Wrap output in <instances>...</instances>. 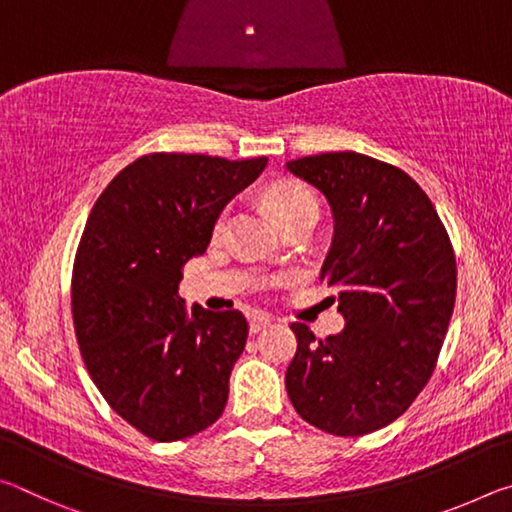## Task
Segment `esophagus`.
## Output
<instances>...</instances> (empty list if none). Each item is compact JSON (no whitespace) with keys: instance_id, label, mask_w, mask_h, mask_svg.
<instances>
[{"instance_id":"34e87169","label":"esophagus","mask_w":512,"mask_h":512,"mask_svg":"<svg viewBox=\"0 0 512 512\" xmlns=\"http://www.w3.org/2000/svg\"><path fill=\"white\" fill-rule=\"evenodd\" d=\"M268 325H271V318H268V316H264V314L250 316V334H259Z\"/></svg>"}]
</instances>
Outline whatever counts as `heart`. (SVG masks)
Returning <instances> with one entry per match:
<instances>
[{"instance_id":"obj_1","label":"heart","mask_w":512,"mask_h":512,"mask_svg":"<svg viewBox=\"0 0 512 512\" xmlns=\"http://www.w3.org/2000/svg\"><path fill=\"white\" fill-rule=\"evenodd\" d=\"M266 205L268 210L273 212V216L280 225L289 223L293 219H300V216L307 214H316L318 216V201L316 196L309 192L305 185L300 183H291V180H284V183H277L266 194ZM225 216H221L219 223H216V230L223 228Z\"/></svg>"}]
</instances>
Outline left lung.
I'll list each match as a JSON object with an SVG mask.
<instances>
[{"label": "left lung", "instance_id": "1", "mask_svg": "<svg viewBox=\"0 0 512 512\" xmlns=\"http://www.w3.org/2000/svg\"><path fill=\"white\" fill-rule=\"evenodd\" d=\"M327 198L332 246L320 282L339 291L345 327L318 341L305 323L289 363V400L334 436H366L427 386L456 300V259L429 196L402 169L354 151L289 160Z\"/></svg>", "mask_w": 512, "mask_h": 512}]
</instances>
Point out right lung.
<instances>
[{
	"mask_svg": "<svg viewBox=\"0 0 512 512\" xmlns=\"http://www.w3.org/2000/svg\"><path fill=\"white\" fill-rule=\"evenodd\" d=\"M268 158L151 153L121 169L85 223L72 314L90 377L128 424L160 443L221 418L246 348L241 311L187 309L183 266Z\"/></svg>",
	"mask_w": 512,
	"mask_h": 512,
	"instance_id": "1",
	"label": "right lung"
}]
</instances>
